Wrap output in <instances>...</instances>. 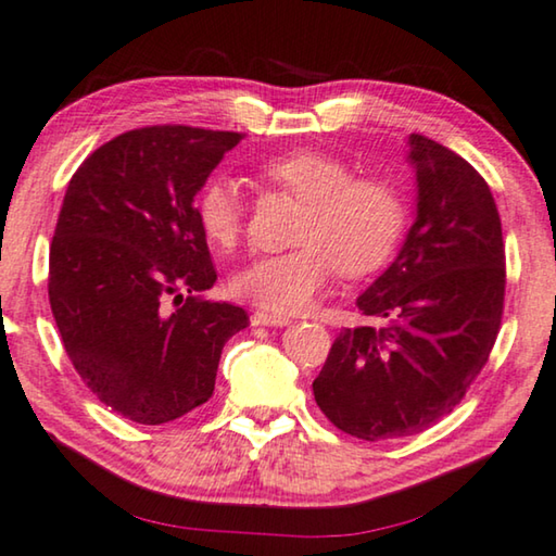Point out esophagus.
Wrapping results in <instances>:
<instances>
[{"instance_id":"obj_1","label":"esophagus","mask_w":556,"mask_h":556,"mask_svg":"<svg viewBox=\"0 0 556 556\" xmlns=\"http://www.w3.org/2000/svg\"><path fill=\"white\" fill-rule=\"evenodd\" d=\"M289 317H281V314H269V312H254L252 314V327H287Z\"/></svg>"}]
</instances>
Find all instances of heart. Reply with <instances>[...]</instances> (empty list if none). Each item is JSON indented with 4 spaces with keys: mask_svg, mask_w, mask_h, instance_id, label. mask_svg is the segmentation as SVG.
I'll use <instances>...</instances> for the list:
<instances>
[{
    "mask_svg": "<svg viewBox=\"0 0 556 556\" xmlns=\"http://www.w3.org/2000/svg\"><path fill=\"white\" fill-rule=\"evenodd\" d=\"M262 177L300 199L304 212L294 229V250L256 256L231 277V292L275 314L312 306L327 281L339 275H375L392 260L407 227L400 187L382 177H354L339 156L296 149L269 160ZM194 217L206 242L231 250L244 231V202L229 179L204 181L194 197Z\"/></svg>",
    "mask_w": 556,
    "mask_h": 556,
    "instance_id": "heart-1",
    "label": "heart"
}]
</instances>
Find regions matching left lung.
I'll list each match as a JSON object with an SVG mask.
<instances>
[{
  "label": "left lung",
  "instance_id": "8db88e82",
  "mask_svg": "<svg viewBox=\"0 0 556 556\" xmlns=\"http://www.w3.org/2000/svg\"><path fill=\"white\" fill-rule=\"evenodd\" d=\"M417 219L357 306L369 321L331 344L314 400L342 432L382 442L450 414L490 359L504 312V242L492 189L467 160L409 137Z\"/></svg>",
  "mask_w": 556,
  "mask_h": 556
}]
</instances>
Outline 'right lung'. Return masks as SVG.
<instances>
[{
    "label": "right lung",
    "mask_w": 556,
    "mask_h": 556,
    "mask_svg": "<svg viewBox=\"0 0 556 556\" xmlns=\"http://www.w3.org/2000/svg\"><path fill=\"white\" fill-rule=\"evenodd\" d=\"M239 131L154 124L94 149L66 187L49 247V304L66 357L99 402L139 425L185 417L214 392L242 306L217 281L194 197Z\"/></svg>",
    "instance_id": "obj_1"
}]
</instances>
